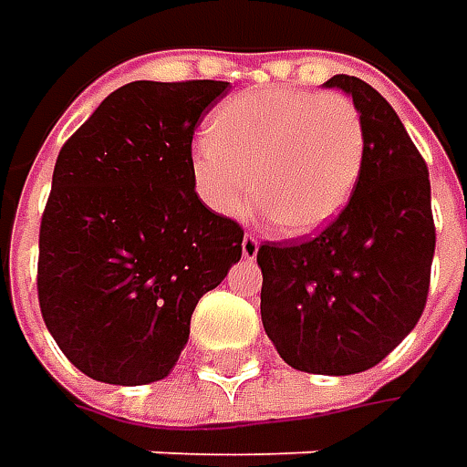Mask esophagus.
<instances>
[{
  "instance_id": "esophagus-1",
  "label": "esophagus",
  "mask_w": 467,
  "mask_h": 467,
  "mask_svg": "<svg viewBox=\"0 0 467 467\" xmlns=\"http://www.w3.org/2000/svg\"><path fill=\"white\" fill-rule=\"evenodd\" d=\"M257 249H260V242H257V236L254 234H244V242H242V254L246 260H252V257H257Z\"/></svg>"
}]
</instances>
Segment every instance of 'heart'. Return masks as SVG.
Segmentation results:
<instances>
[{"label": "heart", "instance_id": "1", "mask_svg": "<svg viewBox=\"0 0 467 467\" xmlns=\"http://www.w3.org/2000/svg\"><path fill=\"white\" fill-rule=\"evenodd\" d=\"M367 155L361 111L348 96L260 88L228 99L192 148L200 197L236 218L254 202L285 236H306L346 207Z\"/></svg>", "mask_w": 467, "mask_h": 467}]
</instances>
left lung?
I'll use <instances>...</instances> for the list:
<instances>
[{"instance_id":"obj_1","label":"left lung","mask_w":467,"mask_h":467,"mask_svg":"<svg viewBox=\"0 0 467 467\" xmlns=\"http://www.w3.org/2000/svg\"><path fill=\"white\" fill-rule=\"evenodd\" d=\"M367 130V155L348 205L306 242H265L262 325L280 358L309 374L377 367L426 306L434 215L426 161L403 121L368 82L335 75Z\"/></svg>"}]
</instances>
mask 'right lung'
I'll return each mask as SVG.
<instances>
[{"label": "right lung", "mask_w": 467, "mask_h": 467, "mask_svg": "<svg viewBox=\"0 0 467 467\" xmlns=\"http://www.w3.org/2000/svg\"><path fill=\"white\" fill-rule=\"evenodd\" d=\"M223 80L121 85L59 150L38 234V304L62 353L106 385L169 377L197 301L244 228L194 192L192 137Z\"/></svg>", "instance_id": "add662e5"}]
</instances>
